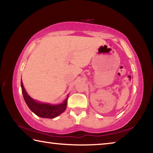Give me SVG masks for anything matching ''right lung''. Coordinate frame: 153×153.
Here are the masks:
<instances>
[{
    "label": "right lung",
    "mask_w": 153,
    "mask_h": 153,
    "mask_svg": "<svg viewBox=\"0 0 153 153\" xmlns=\"http://www.w3.org/2000/svg\"><path fill=\"white\" fill-rule=\"evenodd\" d=\"M22 92L23 97L26 103L30 110L35 114L36 115L42 118H54L59 116L66 110L67 99L69 97L68 94L66 99L63 103L59 104V105H50L48 103H42L35 101V99L31 98L26 93L23 85L22 81H21Z\"/></svg>",
    "instance_id": "right-lung-1"
}]
</instances>
